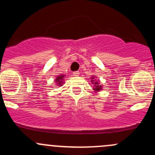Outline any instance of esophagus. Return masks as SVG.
Here are the masks:
<instances>
[{
	"label": "esophagus",
	"instance_id": "obj_1",
	"mask_svg": "<svg viewBox=\"0 0 155 155\" xmlns=\"http://www.w3.org/2000/svg\"><path fill=\"white\" fill-rule=\"evenodd\" d=\"M73 76H79V71H76L73 73Z\"/></svg>",
	"mask_w": 155,
	"mask_h": 155
}]
</instances>
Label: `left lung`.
<instances>
[{"mask_svg":"<svg viewBox=\"0 0 155 155\" xmlns=\"http://www.w3.org/2000/svg\"><path fill=\"white\" fill-rule=\"evenodd\" d=\"M95 76H91V83L93 84V90L95 92H98L102 90V85H100L99 83V81H97L95 80Z\"/></svg>","mask_w":155,"mask_h":155,"instance_id":"1","label":"left lung"}]
</instances>
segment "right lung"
<instances>
[{
	"label": "right lung",
	"instance_id": "obj_1",
	"mask_svg": "<svg viewBox=\"0 0 155 155\" xmlns=\"http://www.w3.org/2000/svg\"><path fill=\"white\" fill-rule=\"evenodd\" d=\"M64 75L61 74V75H59V76H58L57 77H56L55 80H54V82H55V83L57 84L58 86H61L62 85L64 84Z\"/></svg>",
	"mask_w": 155,
	"mask_h": 155
}]
</instances>
